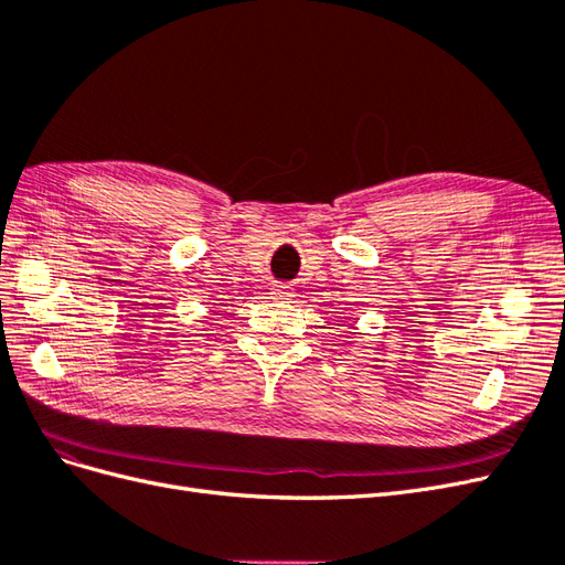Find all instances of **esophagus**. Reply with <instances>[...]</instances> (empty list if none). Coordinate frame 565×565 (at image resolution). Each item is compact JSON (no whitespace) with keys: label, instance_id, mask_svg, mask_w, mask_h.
<instances>
[{"label":"esophagus","instance_id":"esophagus-1","mask_svg":"<svg viewBox=\"0 0 565 565\" xmlns=\"http://www.w3.org/2000/svg\"><path fill=\"white\" fill-rule=\"evenodd\" d=\"M270 292L276 295L278 299H287V297H292V287H289V285H273Z\"/></svg>","mask_w":565,"mask_h":565}]
</instances>
